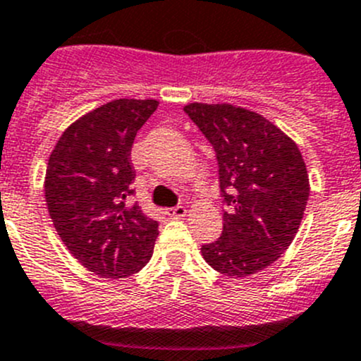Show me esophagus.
I'll list each match as a JSON object with an SVG mask.
<instances>
[{
	"label": "esophagus",
	"mask_w": 361,
	"mask_h": 361,
	"mask_svg": "<svg viewBox=\"0 0 361 361\" xmlns=\"http://www.w3.org/2000/svg\"><path fill=\"white\" fill-rule=\"evenodd\" d=\"M185 212H188V210H185V207L179 205V207H173V209H166L165 214L169 217H172V219H180V217L185 216Z\"/></svg>",
	"instance_id": "34e87169"
}]
</instances>
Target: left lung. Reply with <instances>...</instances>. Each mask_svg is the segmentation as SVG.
Instances as JSON below:
<instances>
[{
    "instance_id": "8db88e82",
    "label": "left lung",
    "mask_w": 361,
    "mask_h": 361,
    "mask_svg": "<svg viewBox=\"0 0 361 361\" xmlns=\"http://www.w3.org/2000/svg\"><path fill=\"white\" fill-rule=\"evenodd\" d=\"M184 110L214 145L230 207L221 237L202 245L203 259L224 276H252L277 262L300 228L310 189L300 149L249 109L195 102Z\"/></svg>"
}]
</instances>
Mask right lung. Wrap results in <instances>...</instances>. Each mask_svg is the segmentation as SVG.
I'll return each instance as SVG.
<instances>
[{"mask_svg": "<svg viewBox=\"0 0 361 361\" xmlns=\"http://www.w3.org/2000/svg\"><path fill=\"white\" fill-rule=\"evenodd\" d=\"M158 99L119 98L70 124L49 156L44 191L56 231L89 272L123 279L144 269L158 221L128 203L135 179L130 154Z\"/></svg>", "mask_w": 361, "mask_h": 361, "instance_id": "obj_1", "label": "right lung"}]
</instances>
